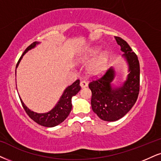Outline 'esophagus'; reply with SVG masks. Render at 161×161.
Segmentation results:
<instances>
[{
  "label": "esophagus",
  "mask_w": 161,
  "mask_h": 161,
  "mask_svg": "<svg viewBox=\"0 0 161 161\" xmlns=\"http://www.w3.org/2000/svg\"><path fill=\"white\" fill-rule=\"evenodd\" d=\"M80 85L82 88H85V87L87 86V83L85 80H81L80 83Z\"/></svg>",
  "instance_id": "34e87169"
}]
</instances>
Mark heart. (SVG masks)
<instances>
[{
  "mask_svg": "<svg viewBox=\"0 0 161 161\" xmlns=\"http://www.w3.org/2000/svg\"><path fill=\"white\" fill-rule=\"evenodd\" d=\"M98 51H92V55L96 54L98 53ZM107 61H108V56L106 54H102L100 57H98V59H97L96 63L93 64L92 66L90 67V71L92 74H98V73L101 72V71L104 70L105 65H106Z\"/></svg>",
  "mask_w": 161,
  "mask_h": 161,
  "instance_id": "b5f03b06",
  "label": "heart"
}]
</instances>
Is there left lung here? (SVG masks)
Segmentation results:
<instances>
[{
    "label": "left lung",
    "instance_id": "8db88e82",
    "mask_svg": "<svg viewBox=\"0 0 161 161\" xmlns=\"http://www.w3.org/2000/svg\"><path fill=\"white\" fill-rule=\"evenodd\" d=\"M117 44L125 52L129 65V74L125 82L120 87H112L114 70L110 68L100 77L93 78L89 84L92 91L91 105L95 114L101 119L114 122L122 118L136 102L140 92V63L138 57L126 41L116 36Z\"/></svg>",
    "mask_w": 161,
    "mask_h": 161
}]
</instances>
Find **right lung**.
I'll list each match as a JSON object with an SVG mask.
<instances>
[{"instance_id":"1","label":"right lung","mask_w":161,"mask_h":161,"mask_svg":"<svg viewBox=\"0 0 161 161\" xmlns=\"http://www.w3.org/2000/svg\"><path fill=\"white\" fill-rule=\"evenodd\" d=\"M37 44H39V42H34L26 48V50L24 51L23 54L21 55V57H20L19 61H18L16 68L18 67V65H19L20 61H21V59L24 55L29 50H31L33 47H34ZM15 72H16V71H15ZM80 90V80H77L64 90L63 94L60 97V98H59V102L56 104V106L51 111H49L48 113H45V114H37V113L31 111L25 106L21 98H20V100H21L23 108L25 109V112L27 113V114L28 115L31 119H33L34 122H36L37 124L40 125L51 128V127L58 125L59 124L62 123L68 117L69 114H70L71 110V108H72L71 98H72V96H75Z\"/></svg>"}]
</instances>
